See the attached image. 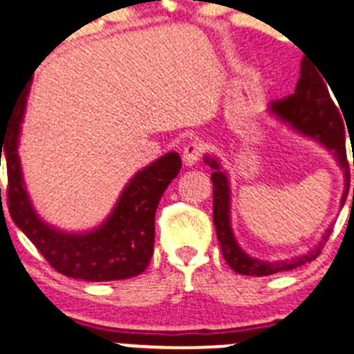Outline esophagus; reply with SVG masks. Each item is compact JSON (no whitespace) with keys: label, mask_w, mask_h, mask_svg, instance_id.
<instances>
[{"label":"esophagus","mask_w":354,"mask_h":354,"mask_svg":"<svg viewBox=\"0 0 354 354\" xmlns=\"http://www.w3.org/2000/svg\"><path fill=\"white\" fill-rule=\"evenodd\" d=\"M203 145L201 142H190V145L185 146L183 153H181V158H183V164L187 167H192V165L197 164V160L203 155Z\"/></svg>","instance_id":"obj_1"}]
</instances>
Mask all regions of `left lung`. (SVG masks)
<instances>
[{"mask_svg":"<svg viewBox=\"0 0 354 354\" xmlns=\"http://www.w3.org/2000/svg\"><path fill=\"white\" fill-rule=\"evenodd\" d=\"M326 79L321 77V72L314 63L301 59L300 79L296 82L295 93L282 100L270 102L266 113L277 122L288 127L295 133L312 139L323 146L326 151L333 155L339 167L344 173V192L340 197V208L348 199L349 192V164L346 157V133L339 111L333 106L326 88ZM330 86V84H328ZM205 162L213 169V224L216 229V238L222 248V256L225 263L240 275L264 277L279 272L295 270L305 263L316 259L321 254V248L326 243L332 225L324 231L323 238L308 252L295 256L284 261H263L248 256L234 238L231 225V183H229L227 171L221 165V160L212 155H206ZM354 201V189H353Z\"/></svg>","mask_w":354,"mask_h":354,"instance_id":"8db88e82","label":"left lung"}]
</instances>
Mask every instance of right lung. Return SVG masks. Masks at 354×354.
<instances>
[{"instance_id":"1","label":"right lung","mask_w":354,"mask_h":354,"mask_svg":"<svg viewBox=\"0 0 354 354\" xmlns=\"http://www.w3.org/2000/svg\"><path fill=\"white\" fill-rule=\"evenodd\" d=\"M30 86L31 81L21 91L10 116L6 120L1 118V151L6 157L12 221L30 238L47 263L63 275L90 282L139 275L153 256L155 212L164 190L180 173V155L169 151L133 174L98 227L82 232L54 227L33 208L17 153Z\"/></svg>"}]
</instances>
